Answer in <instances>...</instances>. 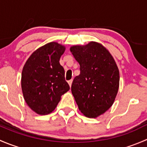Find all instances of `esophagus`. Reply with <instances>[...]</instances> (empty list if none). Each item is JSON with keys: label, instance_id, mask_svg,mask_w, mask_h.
Wrapping results in <instances>:
<instances>
[{"label": "esophagus", "instance_id": "obj_1", "mask_svg": "<svg viewBox=\"0 0 147 147\" xmlns=\"http://www.w3.org/2000/svg\"><path fill=\"white\" fill-rule=\"evenodd\" d=\"M68 84H69V87H71V85H72V80H70L68 81Z\"/></svg>", "mask_w": 147, "mask_h": 147}]
</instances>
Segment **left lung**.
<instances>
[{
  "label": "left lung",
  "mask_w": 147,
  "mask_h": 147,
  "mask_svg": "<svg viewBox=\"0 0 147 147\" xmlns=\"http://www.w3.org/2000/svg\"><path fill=\"white\" fill-rule=\"evenodd\" d=\"M70 51L80 69L71 91L83 115L96 118L115 102L119 85V69L110 53L99 42L72 46Z\"/></svg>",
  "instance_id": "8db88e82"
}]
</instances>
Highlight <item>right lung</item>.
<instances>
[{
    "mask_svg": "<svg viewBox=\"0 0 147 147\" xmlns=\"http://www.w3.org/2000/svg\"><path fill=\"white\" fill-rule=\"evenodd\" d=\"M65 50L64 45L49 42L33 52L23 67V97L29 107L38 115L51 113L61 96L69 90L64 68L59 62Z\"/></svg>",
    "mask_w": 147,
    "mask_h": 147,
    "instance_id": "1",
    "label": "right lung"
}]
</instances>
